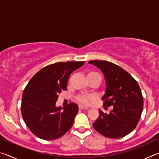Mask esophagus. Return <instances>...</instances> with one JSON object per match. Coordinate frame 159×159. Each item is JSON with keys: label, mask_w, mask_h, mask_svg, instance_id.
Segmentation results:
<instances>
[{"label": "esophagus", "mask_w": 159, "mask_h": 159, "mask_svg": "<svg viewBox=\"0 0 159 159\" xmlns=\"http://www.w3.org/2000/svg\"><path fill=\"white\" fill-rule=\"evenodd\" d=\"M79 108L80 109H85V110L89 109V108H88V107H84V106H83V105H79Z\"/></svg>", "instance_id": "obj_1"}]
</instances>
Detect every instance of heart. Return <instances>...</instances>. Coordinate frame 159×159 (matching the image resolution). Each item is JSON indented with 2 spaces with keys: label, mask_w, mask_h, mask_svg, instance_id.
I'll return each instance as SVG.
<instances>
[{
  "label": "heart",
  "mask_w": 159,
  "mask_h": 159,
  "mask_svg": "<svg viewBox=\"0 0 159 159\" xmlns=\"http://www.w3.org/2000/svg\"><path fill=\"white\" fill-rule=\"evenodd\" d=\"M98 76L101 79L100 75L99 74L96 73V72H90L89 74H88V76ZM76 100L80 102V103L84 104H87L89 103V102L93 100V98L92 96H88V95H79L76 97Z\"/></svg>",
  "instance_id": "heart-1"
}]
</instances>
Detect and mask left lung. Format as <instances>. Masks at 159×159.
<instances>
[{"instance_id":"8db88e82","label":"left lung","mask_w":159,"mask_h":159,"mask_svg":"<svg viewBox=\"0 0 159 159\" xmlns=\"http://www.w3.org/2000/svg\"><path fill=\"white\" fill-rule=\"evenodd\" d=\"M88 63L103 72L107 83L103 105L105 109L111 107L108 114L99 110L93 128L106 138H123L136 128L140 119L144 104L140 88L130 74L116 64L104 60Z\"/></svg>"}]
</instances>
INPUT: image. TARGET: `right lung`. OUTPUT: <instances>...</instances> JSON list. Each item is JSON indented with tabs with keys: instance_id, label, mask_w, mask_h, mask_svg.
<instances>
[{
	"instance_id": "obj_1",
	"label": "right lung",
	"mask_w": 159,
	"mask_h": 159,
	"mask_svg": "<svg viewBox=\"0 0 159 159\" xmlns=\"http://www.w3.org/2000/svg\"><path fill=\"white\" fill-rule=\"evenodd\" d=\"M85 61L57 62L45 66L29 80L24 90L21 111L31 133L45 140L60 138L71 129L79 111L75 103H70L61 111L56 107L59 95L67 88L72 72Z\"/></svg>"
}]
</instances>
